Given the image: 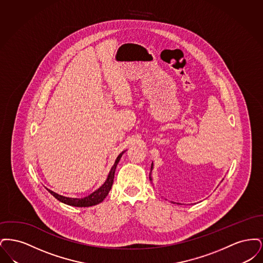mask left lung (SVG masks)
Here are the masks:
<instances>
[{
  "mask_svg": "<svg viewBox=\"0 0 263 263\" xmlns=\"http://www.w3.org/2000/svg\"><path fill=\"white\" fill-rule=\"evenodd\" d=\"M152 170H153V163H152V165H151V171H152ZM150 180H152V176H151V175H150Z\"/></svg>",
  "mask_w": 263,
  "mask_h": 263,
  "instance_id": "1",
  "label": "left lung"
}]
</instances>
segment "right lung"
<instances>
[{
	"label": "right lung",
	"instance_id": "add662e5",
	"mask_svg": "<svg viewBox=\"0 0 263 263\" xmlns=\"http://www.w3.org/2000/svg\"><path fill=\"white\" fill-rule=\"evenodd\" d=\"M125 153V151H123L122 153L119 154V156L117 157L115 163L113 164L110 172H109V175L107 176L105 182L100 186L98 190H96L95 192H92L91 194H89L88 196L84 197V198H70V197H65L62 195H59L55 192H53L50 189L46 188L51 194L57 199V200L65 203L67 205H70V206H75V207H89V206H93V205H97L100 202H102L103 199L107 196V194L109 193L111 186L113 184V179H114V174H115V170H116V166H117V163H119L122 155Z\"/></svg>",
	"mask_w": 263,
	"mask_h": 263
}]
</instances>
